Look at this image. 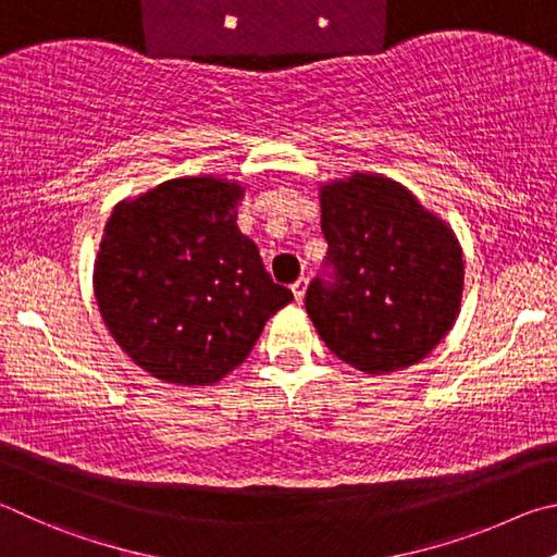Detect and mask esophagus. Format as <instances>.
<instances>
[{
	"instance_id": "esophagus-1",
	"label": "esophagus",
	"mask_w": 557,
	"mask_h": 557,
	"mask_svg": "<svg viewBox=\"0 0 557 557\" xmlns=\"http://www.w3.org/2000/svg\"><path fill=\"white\" fill-rule=\"evenodd\" d=\"M290 290H294V296H296V300L300 304V300L306 298V290H308V278H298L294 286H290Z\"/></svg>"
}]
</instances>
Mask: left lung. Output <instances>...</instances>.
<instances>
[{"mask_svg": "<svg viewBox=\"0 0 557 557\" xmlns=\"http://www.w3.org/2000/svg\"><path fill=\"white\" fill-rule=\"evenodd\" d=\"M333 281L306 310L337 359L392 374L433 352L462 306L465 261L450 224L394 178L357 171L318 188Z\"/></svg>", "mask_w": 557, "mask_h": 557, "instance_id": "8db88e82", "label": "left lung"}]
</instances>
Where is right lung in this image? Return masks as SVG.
<instances>
[{
	"instance_id": "obj_1",
	"label": "right lung",
	"mask_w": 557,
	"mask_h": 557,
	"mask_svg": "<svg viewBox=\"0 0 557 557\" xmlns=\"http://www.w3.org/2000/svg\"><path fill=\"white\" fill-rule=\"evenodd\" d=\"M239 181L185 175L114 205L95 257L97 308L146 374L210 386L234 372L294 300L237 227Z\"/></svg>"
}]
</instances>
